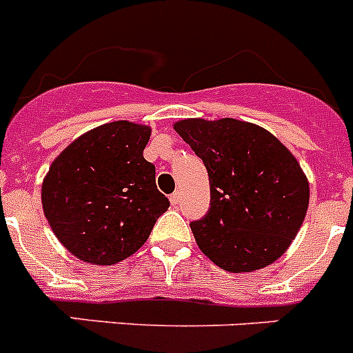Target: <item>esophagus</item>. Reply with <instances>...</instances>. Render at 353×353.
<instances>
[{"label":"esophagus","instance_id":"34e87169","mask_svg":"<svg viewBox=\"0 0 353 353\" xmlns=\"http://www.w3.org/2000/svg\"><path fill=\"white\" fill-rule=\"evenodd\" d=\"M170 201H171V205H179L180 203V192H173V194L170 196Z\"/></svg>","mask_w":353,"mask_h":353}]
</instances>
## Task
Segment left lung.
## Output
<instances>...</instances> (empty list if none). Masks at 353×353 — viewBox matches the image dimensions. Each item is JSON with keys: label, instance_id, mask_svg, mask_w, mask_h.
Instances as JSON below:
<instances>
[{"label": "left lung", "instance_id": "8db88e82", "mask_svg": "<svg viewBox=\"0 0 353 353\" xmlns=\"http://www.w3.org/2000/svg\"><path fill=\"white\" fill-rule=\"evenodd\" d=\"M174 130L203 161L210 208L191 230L199 249L221 269L252 272L288 249L310 203L297 159L252 123L182 120Z\"/></svg>", "mask_w": 353, "mask_h": 353}]
</instances>
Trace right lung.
Here are the masks:
<instances>
[{
  "instance_id": "right-lung-1",
  "label": "right lung",
  "mask_w": 353,
  "mask_h": 353,
  "mask_svg": "<svg viewBox=\"0 0 353 353\" xmlns=\"http://www.w3.org/2000/svg\"><path fill=\"white\" fill-rule=\"evenodd\" d=\"M150 129L113 121L61 152L42 185L43 215L79 260L113 265L138 251L170 207L143 157Z\"/></svg>"
}]
</instances>
